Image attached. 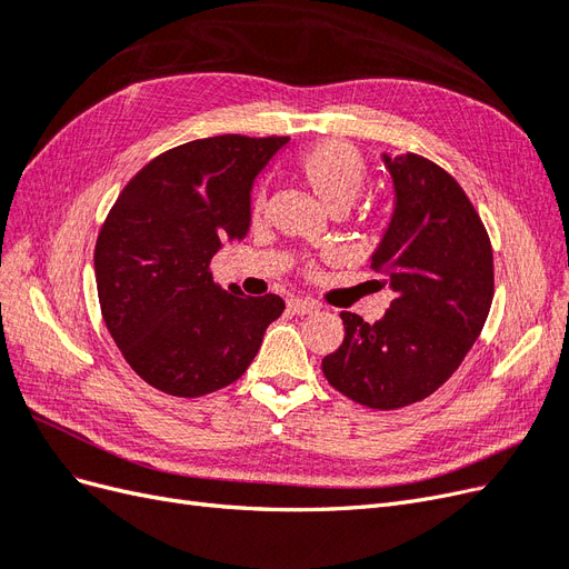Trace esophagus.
Segmentation results:
<instances>
[{"instance_id":"34e87169","label":"esophagus","mask_w":569,"mask_h":569,"mask_svg":"<svg viewBox=\"0 0 569 569\" xmlns=\"http://www.w3.org/2000/svg\"><path fill=\"white\" fill-rule=\"evenodd\" d=\"M289 311L291 313H297V316H308V313H316L318 311V303L316 301H311V299H289Z\"/></svg>"}]
</instances>
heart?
Segmentation results:
<instances>
[{"label": "heart", "instance_id": "obj_1", "mask_svg": "<svg viewBox=\"0 0 569 569\" xmlns=\"http://www.w3.org/2000/svg\"><path fill=\"white\" fill-rule=\"evenodd\" d=\"M297 173L327 211L343 213L363 187L368 166L363 153L353 144L343 140H325L301 153ZM261 213L263 197H256L253 216L258 218Z\"/></svg>", "mask_w": 569, "mask_h": 569}]
</instances>
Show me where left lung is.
<instances>
[{
	"mask_svg": "<svg viewBox=\"0 0 569 569\" xmlns=\"http://www.w3.org/2000/svg\"><path fill=\"white\" fill-rule=\"evenodd\" d=\"M393 213L370 266L396 291L382 320L343 311L341 347L322 372L351 401L396 410L427 399L458 370L487 322L493 253L462 187L418 153L389 157Z\"/></svg>",
	"mask_w": 569,
	"mask_h": 569,
	"instance_id": "8db88e82",
	"label": "left lung"
}]
</instances>
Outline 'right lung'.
Returning <instances> with one entry per match:
<instances>
[{
    "label": "right lung",
    "mask_w": 569,
    "mask_h": 569,
    "mask_svg": "<svg viewBox=\"0 0 569 569\" xmlns=\"http://www.w3.org/2000/svg\"><path fill=\"white\" fill-rule=\"evenodd\" d=\"M289 137L218 134L149 161L97 237L101 316L147 385L194 399L239 380L284 311L278 295L220 289L211 261L251 226V187Z\"/></svg>",
    "instance_id": "right-lung-1"
}]
</instances>
